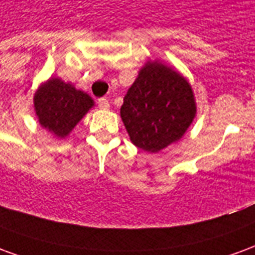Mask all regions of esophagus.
Here are the masks:
<instances>
[{"instance_id": "34e87169", "label": "esophagus", "mask_w": 255, "mask_h": 255, "mask_svg": "<svg viewBox=\"0 0 255 255\" xmlns=\"http://www.w3.org/2000/svg\"><path fill=\"white\" fill-rule=\"evenodd\" d=\"M109 106H111V104H109V101L106 100V98H100L98 100V108L100 109H109Z\"/></svg>"}]
</instances>
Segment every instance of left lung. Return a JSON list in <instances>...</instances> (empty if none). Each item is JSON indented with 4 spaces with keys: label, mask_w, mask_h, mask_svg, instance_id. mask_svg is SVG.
<instances>
[{
    "label": "left lung",
    "mask_w": 255,
    "mask_h": 255,
    "mask_svg": "<svg viewBox=\"0 0 255 255\" xmlns=\"http://www.w3.org/2000/svg\"><path fill=\"white\" fill-rule=\"evenodd\" d=\"M195 113L190 83L158 60L147 61L139 71L120 109L131 142L149 153L182 139Z\"/></svg>",
    "instance_id": "1"
}]
</instances>
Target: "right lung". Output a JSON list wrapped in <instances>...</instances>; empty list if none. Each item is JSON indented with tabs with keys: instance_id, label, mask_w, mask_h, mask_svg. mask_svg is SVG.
Segmentation results:
<instances>
[{
	"instance_id": "1",
	"label": "right lung",
	"mask_w": 255,
	"mask_h": 255,
	"mask_svg": "<svg viewBox=\"0 0 255 255\" xmlns=\"http://www.w3.org/2000/svg\"><path fill=\"white\" fill-rule=\"evenodd\" d=\"M93 106L94 101L89 94L58 78L41 84L34 95L39 124L57 138L68 136Z\"/></svg>"
}]
</instances>
